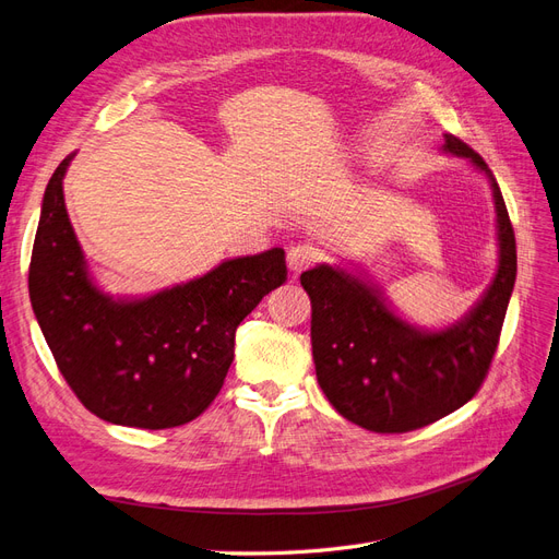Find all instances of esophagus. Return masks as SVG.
<instances>
[{
  "label": "esophagus",
  "mask_w": 559,
  "mask_h": 559,
  "mask_svg": "<svg viewBox=\"0 0 559 559\" xmlns=\"http://www.w3.org/2000/svg\"><path fill=\"white\" fill-rule=\"evenodd\" d=\"M319 259H321V253L312 245H294V247H289V251H286V265H289V270H294V273L308 270Z\"/></svg>",
  "instance_id": "1"
}]
</instances>
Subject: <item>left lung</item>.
<instances>
[{
  "label": "left lung",
  "instance_id": "obj_1",
  "mask_svg": "<svg viewBox=\"0 0 559 559\" xmlns=\"http://www.w3.org/2000/svg\"><path fill=\"white\" fill-rule=\"evenodd\" d=\"M443 151L466 158L492 186L499 267L464 319L441 331L417 329L386 306L382 292L343 267L321 263L300 275L312 302L317 382L345 419L376 433H405L476 396L499 345L513 294L515 233L487 163L454 134Z\"/></svg>",
  "mask_w": 559,
  "mask_h": 559
}]
</instances>
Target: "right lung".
Segmentation results:
<instances>
[{"instance_id":"1","label":"right lung","mask_w":559,"mask_h":559,"mask_svg":"<svg viewBox=\"0 0 559 559\" xmlns=\"http://www.w3.org/2000/svg\"><path fill=\"white\" fill-rule=\"evenodd\" d=\"M50 177L29 261V300L62 378L99 419L138 429L181 427L207 411L233 364L235 331L286 282L284 249L218 263L146 298H111L93 282Z\"/></svg>"}]
</instances>
